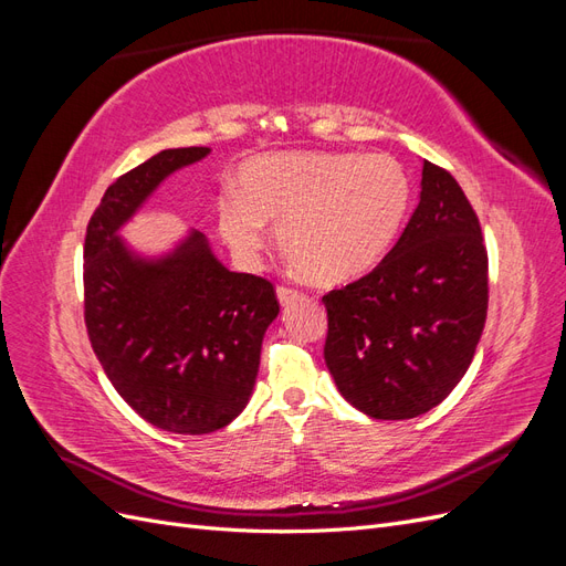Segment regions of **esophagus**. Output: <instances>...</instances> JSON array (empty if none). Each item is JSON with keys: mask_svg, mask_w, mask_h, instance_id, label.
<instances>
[{"mask_svg": "<svg viewBox=\"0 0 566 566\" xmlns=\"http://www.w3.org/2000/svg\"><path fill=\"white\" fill-rule=\"evenodd\" d=\"M276 295H279L281 306H290V304H295V302L302 300V293H297V290H293V287H285V285L276 287Z\"/></svg>", "mask_w": 566, "mask_h": 566, "instance_id": "esophagus-1", "label": "esophagus"}]
</instances>
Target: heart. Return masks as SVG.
<instances>
[{
  "label": "heart",
  "mask_w": 566,
  "mask_h": 566,
  "mask_svg": "<svg viewBox=\"0 0 566 566\" xmlns=\"http://www.w3.org/2000/svg\"><path fill=\"white\" fill-rule=\"evenodd\" d=\"M413 200L406 167L368 153H266L217 202L219 233L245 264L279 224L285 256L318 285L366 276L397 241Z\"/></svg>",
  "instance_id": "b5f03b06"
}]
</instances>
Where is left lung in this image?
Returning a JSON list of instances; mask_svg holds the SVG:
<instances>
[{
  "mask_svg": "<svg viewBox=\"0 0 566 566\" xmlns=\"http://www.w3.org/2000/svg\"><path fill=\"white\" fill-rule=\"evenodd\" d=\"M325 366L375 420L418 418L468 373L489 306L482 227L458 181L422 160L420 202L368 276L323 295Z\"/></svg>",
  "mask_w": 566,
  "mask_h": 566,
  "instance_id": "8db88e82",
  "label": "left lung"
}]
</instances>
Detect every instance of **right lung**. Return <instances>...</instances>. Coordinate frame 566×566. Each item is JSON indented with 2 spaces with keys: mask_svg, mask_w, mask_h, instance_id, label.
I'll return each mask as SVG.
<instances>
[{
  "mask_svg": "<svg viewBox=\"0 0 566 566\" xmlns=\"http://www.w3.org/2000/svg\"><path fill=\"white\" fill-rule=\"evenodd\" d=\"M208 156V146L167 148L129 169L108 186L84 238L94 354L119 397L175 434H210L241 416L279 316L273 285L229 271L200 231L158 256L117 235L169 175Z\"/></svg>",
  "mask_w": 566,
  "mask_h": 566,
  "instance_id": "right-lung-1",
  "label": "right lung"
}]
</instances>
